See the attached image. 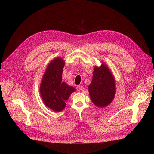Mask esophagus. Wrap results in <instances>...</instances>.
Returning a JSON list of instances; mask_svg holds the SVG:
<instances>
[{
	"instance_id": "esophagus-1",
	"label": "esophagus",
	"mask_w": 154,
	"mask_h": 154,
	"mask_svg": "<svg viewBox=\"0 0 154 154\" xmlns=\"http://www.w3.org/2000/svg\"><path fill=\"white\" fill-rule=\"evenodd\" d=\"M78 88L80 89L81 91H84V87L82 86V85H79L78 86Z\"/></svg>"
}]
</instances>
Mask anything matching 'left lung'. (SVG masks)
I'll return each mask as SVG.
<instances>
[{
    "mask_svg": "<svg viewBox=\"0 0 154 154\" xmlns=\"http://www.w3.org/2000/svg\"><path fill=\"white\" fill-rule=\"evenodd\" d=\"M91 99L96 106L105 107L114 98L116 82L114 76L106 64L102 63L100 67H95L92 80L88 85Z\"/></svg>",
    "mask_w": 154,
    "mask_h": 154,
    "instance_id": "8db88e82",
    "label": "left lung"
}]
</instances>
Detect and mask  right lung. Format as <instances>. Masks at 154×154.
<instances>
[{
	"label": "right lung",
	"instance_id": "obj_1",
	"mask_svg": "<svg viewBox=\"0 0 154 154\" xmlns=\"http://www.w3.org/2000/svg\"><path fill=\"white\" fill-rule=\"evenodd\" d=\"M64 60L58 57L48 65L40 87V93L45 106L54 112H60L66 107V101L76 89L62 82Z\"/></svg>",
	"mask_w": 154,
	"mask_h": 154
}]
</instances>
